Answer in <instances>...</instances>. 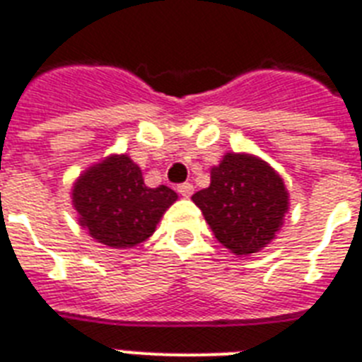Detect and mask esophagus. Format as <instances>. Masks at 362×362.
I'll use <instances>...</instances> for the list:
<instances>
[{
    "label": "esophagus",
    "instance_id": "1",
    "mask_svg": "<svg viewBox=\"0 0 362 362\" xmlns=\"http://www.w3.org/2000/svg\"><path fill=\"white\" fill-rule=\"evenodd\" d=\"M178 193H180L182 197H192L193 195V186L189 184V182H184V184H178Z\"/></svg>",
    "mask_w": 362,
    "mask_h": 362
}]
</instances>
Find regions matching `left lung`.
I'll return each instance as SVG.
<instances>
[{"mask_svg": "<svg viewBox=\"0 0 362 362\" xmlns=\"http://www.w3.org/2000/svg\"><path fill=\"white\" fill-rule=\"evenodd\" d=\"M214 237L237 255L259 252L284 223L287 192L272 167L247 153H227L210 186L193 195Z\"/></svg>", "mask_w": 362, "mask_h": 362, "instance_id": "obj_1", "label": "left lung"}]
</instances>
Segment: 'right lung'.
I'll use <instances>...</instances> for the list:
<instances>
[{"label": "right lung", "instance_id": "right-lung-1", "mask_svg": "<svg viewBox=\"0 0 362 362\" xmlns=\"http://www.w3.org/2000/svg\"><path fill=\"white\" fill-rule=\"evenodd\" d=\"M176 199L170 187H148L141 169L127 156H110L93 165L73 187L81 226L110 247H131L146 240Z\"/></svg>", "mask_w": 362, "mask_h": 362}]
</instances>
